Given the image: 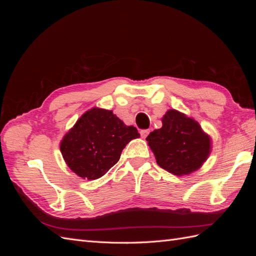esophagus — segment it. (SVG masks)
<instances>
[{"label": "esophagus", "instance_id": "34e87169", "mask_svg": "<svg viewBox=\"0 0 256 256\" xmlns=\"http://www.w3.org/2000/svg\"><path fill=\"white\" fill-rule=\"evenodd\" d=\"M141 136L143 138H145L147 136H148V134H150V130L148 129H146V130H141Z\"/></svg>", "mask_w": 256, "mask_h": 256}]
</instances>
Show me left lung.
Segmentation results:
<instances>
[{
    "label": "left lung",
    "mask_w": 256,
    "mask_h": 256,
    "mask_svg": "<svg viewBox=\"0 0 256 256\" xmlns=\"http://www.w3.org/2000/svg\"><path fill=\"white\" fill-rule=\"evenodd\" d=\"M159 166L176 176L189 175L204 164L212 152V138L192 118L170 109L162 127L146 138Z\"/></svg>",
    "instance_id": "1"
}]
</instances>
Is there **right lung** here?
I'll use <instances>...</instances> for the list:
<instances>
[{
  "instance_id": "1",
  "label": "right lung",
  "mask_w": 256,
  "mask_h": 256,
  "mask_svg": "<svg viewBox=\"0 0 256 256\" xmlns=\"http://www.w3.org/2000/svg\"><path fill=\"white\" fill-rule=\"evenodd\" d=\"M140 134L112 110L92 108L81 115L60 143L66 164L88 180L104 176L120 158L125 146Z\"/></svg>"
}]
</instances>
